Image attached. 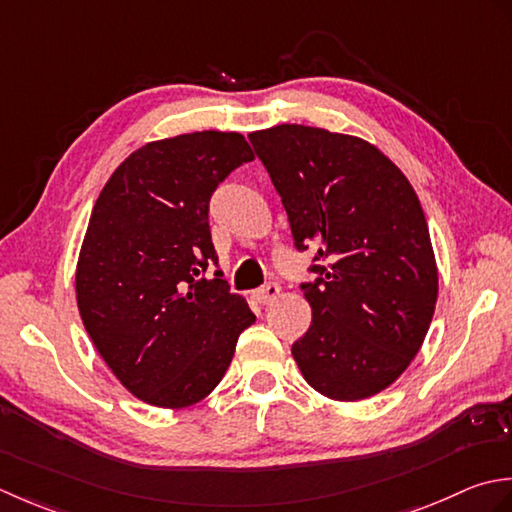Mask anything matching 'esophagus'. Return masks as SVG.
Returning a JSON list of instances; mask_svg holds the SVG:
<instances>
[{
	"label": "esophagus",
	"instance_id": "esophagus-1",
	"mask_svg": "<svg viewBox=\"0 0 512 512\" xmlns=\"http://www.w3.org/2000/svg\"><path fill=\"white\" fill-rule=\"evenodd\" d=\"M278 294H280L278 283H267L263 287H258L252 296H254V300L258 302V305H269L271 300L278 298Z\"/></svg>",
	"mask_w": 512,
	"mask_h": 512
}]
</instances>
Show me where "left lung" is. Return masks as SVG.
Instances as JSON below:
<instances>
[{"label":"left lung","mask_w":512,"mask_h":512,"mask_svg":"<svg viewBox=\"0 0 512 512\" xmlns=\"http://www.w3.org/2000/svg\"><path fill=\"white\" fill-rule=\"evenodd\" d=\"M298 252L311 327L291 344L305 380L331 400H362L400 378L437 300L429 225L411 183L371 143L283 123L249 134Z\"/></svg>","instance_id":"left-lung-1"}]
</instances>
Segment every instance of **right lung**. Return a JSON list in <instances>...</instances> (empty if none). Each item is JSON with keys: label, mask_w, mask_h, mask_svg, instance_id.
Listing matches in <instances>:
<instances>
[{"label": "right lung", "mask_w": 512, "mask_h": 512, "mask_svg": "<svg viewBox=\"0 0 512 512\" xmlns=\"http://www.w3.org/2000/svg\"><path fill=\"white\" fill-rule=\"evenodd\" d=\"M254 161L243 134L192 132L143 145L103 187L77 265L88 336L139 400L181 409L212 393L256 316L218 267L210 198Z\"/></svg>", "instance_id": "obj_1"}]
</instances>
